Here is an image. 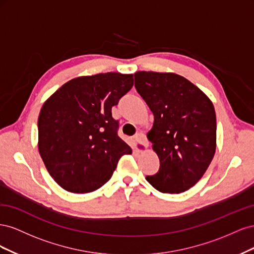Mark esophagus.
Segmentation results:
<instances>
[{
    "label": "esophagus",
    "instance_id": "esophagus-1",
    "mask_svg": "<svg viewBox=\"0 0 254 254\" xmlns=\"http://www.w3.org/2000/svg\"><path fill=\"white\" fill-rule=\"evenodd\" d=\"M134 139H135V141H136L137 143H140L141 145L145 146V147H147V146H148V141H147V137H146V135H145L144 133L140 132V133L135 134Z\"/></svg>",
    "mask_w": 254,
    "mask_h": 254
}]
</instances>
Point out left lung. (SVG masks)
<instances>
[{
  "instance_id": "1",
  "label": "left lung",
  "mask_w": 254,
  "mask_h": 254,
  "mask_svg": "<svg viewBox=\"0 0 254 254\" xmlns=\"http://www.w3.org/2000/svg\"><path fill=\"white\" fill-rule=\"evenodd\" d=\"M134 87L153 113L147 133L160 160L156 175L146 176L161 193H182L194 187L216 149V114L210 98L175 73L140 71Z\"/></svg>"
}]
</instances>
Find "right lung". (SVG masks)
Here are the masks:
<instances>
[{
    "label": "right lung",
    "instance_id": "right-lung-1",
    "mask_svg": "<svg viewBox=\"0 0 254 254\" xmlns=\"http://www.w3.org/2000/svg\"><path fill=\"white\" fill-rule=\"evenodd\" d=\"M133 86L132 74L101 73L65 82L42 106L38 148L48 172L71 193H90L108 181L131 148L118 135L112 118Z\"/></svg>",
    "mask_w": 254,
    "mask_h": 254
}]
</instances>
